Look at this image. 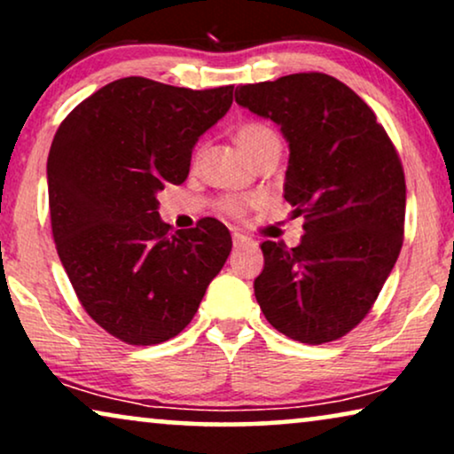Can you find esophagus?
Wrapping results in <instances>:
<instances>
[{"mask_svg": "<svg viewBox=\"0 0 454 454\" xmlns=\"http://www.w3.org/2000/svg\"><path fill=\"white\" fill-rule=\"evenodd\" d=\"M233 246H235V247L256 246V241L250 239V238H246V235H241V233H233Z\"/></svg>", "mask_w": 454, "mask_h": 454, "instance_id": "34e87169", "label": "esophagus"}]
</instances>
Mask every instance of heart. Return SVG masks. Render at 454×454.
<instances>
[{
	"mask_svg": "<svg viewBox=\"0 0 454 454\" xmlns=\"http://www.w3.org/2000/svg\"><path fill=\"white\" fill-rule=\"evenodd\" d=\"M238 142L239 146L244 148V153L250 157L252 160H256L262 157L266 151H270L272 146H278V136L275 134V129L266 126V123H244L238 129ZM223 208L227 210L229 215H241L244 213V202L241 200H227L223 204Z\"/></svg>",
	"mask_w": 454,
	"mask_h": 454,
	"instance_id": "obj_1",
	"label": "heart"
}]
</instances>
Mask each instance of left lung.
<instances>
[{
  "instance_id": "1",
  "label": "left lung",
  "mask_w": 454,
  "mask_h": 454,
  "mask_svg": "<svg viewBox=\"0 0 454 454\" xmlns=\"http://www.w3.org/2000/svg\"><path fill=\"white\" fill-rule=\"evenodd\" d=\"M235 103L281 126L285 200L303 215L301 244L264 241L254 295L266 320L308 345L337 340L374 306L399 258L405 173L374 111L320 72L235 89Z\"/></svg>"
}]
</instances>
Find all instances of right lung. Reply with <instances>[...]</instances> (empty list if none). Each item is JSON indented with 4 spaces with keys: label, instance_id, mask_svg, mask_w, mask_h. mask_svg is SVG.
<instances>
[{
    "label": "right lung",
    "instance_id": "obj_1",
    "mask_svg": "<svg viewBox=\"0 0 454 454\" xmlns=\"http://www.w3.org/2000/svg\"><path fill=\"white\" fill-rule=\"evenodd\" d=\"M233 103V86L192 90L129 76L84 98L47 159L51 231L80 303L128 345H157L194 318L231 252L216 219L171 231L157 194L184 184L192 148Z\"/></svg>",
    "mask_w": 454,
    "mask_h": 454
}]
</instances>
